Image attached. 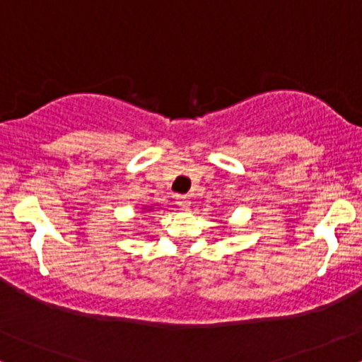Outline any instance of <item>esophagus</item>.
<instances>
[{"instance_id": "34e87169", "label": "esophagus", "mask_w": 362, "mask_h": 362, "mask_svg": "<svg viewBox=\"0 0 362 362\" xmlns=\"http://www.w3.org/2000/svg\"><path fill=\"white\" fill-rule=\"evenodd\" d=\"M176 204H177V207H181L182 211H186V209L189 207V204H192V202H189L185 195H177L176 197Z\"/></svg>"}]
</instances>
